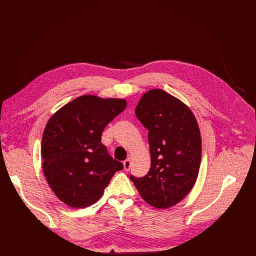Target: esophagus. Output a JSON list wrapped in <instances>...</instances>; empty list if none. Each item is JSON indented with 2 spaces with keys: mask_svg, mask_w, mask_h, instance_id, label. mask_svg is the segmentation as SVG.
Wrapping results in <instances>:
<instances>
[{
  "mask_svg": "<svg viewBox=\"0 0 256 256\" xmlns=\"http://www.w3.org/2000/svg\"><path fill=\"white\" fill-rule=\"evenodd\" d=\"M124 168L126 171H128L130 169V158L124 161Z\"/></svg>",
  "mask_w": 256,
  "mask_h": 256,
  "instance_id": "esophagus-1",
  "label": "esophagus"
}]
</instances>
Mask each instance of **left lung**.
Returning a JSON list of instances; mask_svg holds the SVG:
<instances>
[{
  "label": "left lung",
  "mask_w": 256,
  "mask_h": 256,
  "mask_svg": "<svg viewBox=\"0 0 256 256\" xmlns=\"http://www.w3.org/2000/svg\"><path fill=\"white\" fill-rule=\"evenodd\" d=\"M136 116L149 130L151 168L144 177L130 178L146 202L161 210L171 208L190 194L198 175V122L188 105L161 89L142 96Z\"/></svg>",
  "instance_id": "8db88e82"
}]
</instances>
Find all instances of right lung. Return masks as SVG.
<instances>
[{
  "label": "right lung",
  "mask_w": 256,
  "mask_h": 256,
  "mask_svg": "<svg viewBox=\"0 0 256 256\" xmlns=\"http://www.w3.org/2000/svg\"><path fill=\"white\" fill-rule=\"evenodd\" d=\"M126 107L118 98L83 95L62 106L50 118L42 140V169L60 200L70 208L95 204L122 162L101 142L105 126Z\"/></svg>",
  "instance_id": "1"
}]
</instances>
